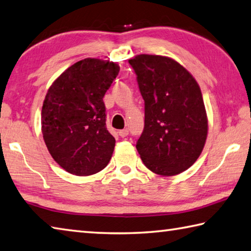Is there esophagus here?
<instances>
[{
	"instance_id": "34e87169",
	"label": "esophagus",
	"mask_w": 251,
	"mask_h": 251,
	"mask_svg": "<svg viewBox=\"0 0 251 251\" xmlns=\"http://www.w3.org/2000/svg\"><path fill=\"white\" fill-rule=\"evenodd\" d=\"M118 134H120V136H121V137H123V138H124V137H126V136H127V135H128V129H127V128H124V129H122V130H120V131H118Z\"/></svg>"
}]
</instances>
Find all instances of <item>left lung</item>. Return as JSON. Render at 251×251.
<instances>
[{"instance_id":"1","label":"left lung","mask_w":251,"mask_h":251,"mask_svg":"<svg viewBox=\"0 0 251 251\" xmlns=\"http://www.w3.org/2000/svg\"><path fill=\"white\" fill-rule=\"evenodd\" d=\"M145 101V127L136 148L159 176H176L198 160L208 121L200 85L175 59L137 54L128 60Z\"/></svg>"}]
</instances>
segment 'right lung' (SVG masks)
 <instances>
[{"label": "right lung", "mask_w": 251, "mask_h": 251, "mask_svg": "<svg viewBox=\"0 0 251 251\" xmlns=\"http://www.w3.org/2000/svg\"><path fill=\"white\" fill-rule=\"evenodd\" d=\"M120 72L118 63L86 58L52 82L42 108V133L62 169L91 176L107 166L115 138L105 124L103 98Z\"/></svg>", "instance_id": "add662e5"}]
</instances>
